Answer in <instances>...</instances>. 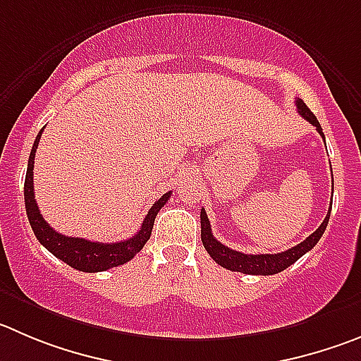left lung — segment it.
I'll return each instance as SVG.
<instances>
[{
  "mask_svg": "<svg viewBox=\"0 0 361 361\" xmlns=\"http://www.w3.org/2000/svg\"><path fill=\"white\" fill-rule=\"evenodd\" d=\"M295 106H298L299 116H301L302 119L308 121L312 126L317 128V131L322 135V139H324V133H322V128L321 124H319L317 117L313 116L312 110L305 104V101L298 99L295 101ZM329 214H331V210H328V215H326V219L322 221V224L317 230L313 231L310 237H306V240L294 245L292 249H287V251L283 252H274V255H245V252L235 251V249L221 244V242L212 235V226L210 221H208L207 217V212H204V208H201V240H203V245L208 251V255L215 260V264L228 269V271L257 276L278 274V272L285 271V269L290 267L292 264H295L305 252H308L313 245L321 240L322 233L326 231V226H328L329 222Z\"/></svg>",
  "mask_w": 361,
  "mask_h": 361,
  "instance_id": "left-lung-1",
  "label": "left lung"
}]
</instances>
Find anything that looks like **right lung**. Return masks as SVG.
Here are the masks:
<instances>
[{"instance_id": "obj_1", "label": "right lung", "mask_w": 361, "mask_h": 361, "mask_svg": "<svg viewBox=\"0 0 361 361\" xmlns=\"http://www.w3.org/2000/svg\"><path fill=\"white\" fill-rule=\"evenodd\" d=\"M40 135H42V130L39 131L35 142H33L25 180L26 215H28V221L32 224V230L35 233L37 240L48 249L49 252H53L59 260L66 262L67 265L82 272L109 271V269L130 262L144 247V244L149 240L157 214L169 201L171 192H167L160 200L154 201V204L149 208L146 219H144L140 230L133 237L128 238V240L116 242V244H103V242H92L87 240V238L66 237V235L53 230L48 222L44 221L35 201V192H33V160H35V151L37 146H39Z\"/></svg>"}]
</instances>
